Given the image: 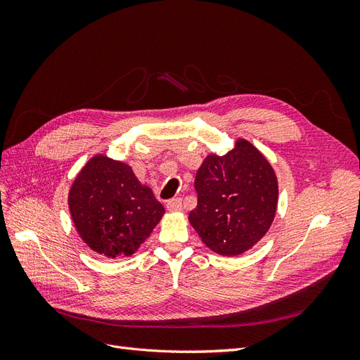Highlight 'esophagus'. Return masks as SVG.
<instances>
[{
    "label": "esophagus",
    "instance_id": "34e87169",
    "mask_svg": "<svg viewBox=\"0 0 360 360\" xmlns=\"http://www.w3.org/2000/svg\"><path fill=\"white\" fill-rule=\"evenodd\" d=\"M167 209L169 212H180L183 209V204H181V200L180 198H172L167 202Z\"/></svg>",
    "mask_w": 360,
    "mask_h": 360
}]
</instances>
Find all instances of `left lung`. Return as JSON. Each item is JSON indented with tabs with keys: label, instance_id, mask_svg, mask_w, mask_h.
Returning <instances> with one entry per match:
<instances>
[{
	"label": "left lung",
	"instance_id": "8db88e82",
	"mask_svg": "<svg viewBox=\"0 0 360 360\" xmlns=\"http://www.w3.org/2000/svg\"><path fill=\"white\" fill-rule=\"evenodd\" d=\"M195 191L198 204L189 213V222L217 254H243L274 222L275 171L246 139H237L225 156H207L195 177Z\"/></svg>",
	"mask_w": 360,
	"mask_h": 360
}]
</instances>
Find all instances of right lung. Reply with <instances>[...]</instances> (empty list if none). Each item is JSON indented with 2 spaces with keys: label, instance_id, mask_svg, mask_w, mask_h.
<instances>
[{
  "label": "right lung",
  "instance_id": "obj_1",
  "mask_svg": "<svg viewBox=\"0 0 360 360\" xmlns=\"http://www.w3.org/2000/svg\"><path fill=\"white\" fill-rule=\"evenodd\" d=\"M69 209L82 240L108 258L132 255L165 213L129 165L94 156L73 181Z\"/></svg>",
  "mask_w": 360,
  "mask_h": 360
}]
</instances>
